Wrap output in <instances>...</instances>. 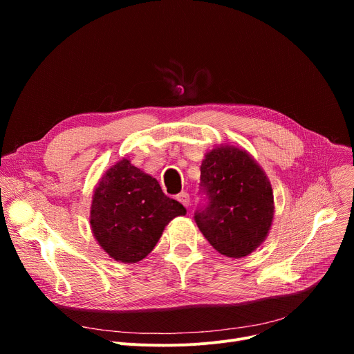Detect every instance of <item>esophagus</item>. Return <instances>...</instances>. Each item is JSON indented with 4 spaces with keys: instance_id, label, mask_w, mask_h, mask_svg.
<instances>
[{
    "instance_id": "obj_1",
    "label": "esophagus",
    "mask_w": 354,
    "mask_h": 354,
    "mask_svg": "<svg viewBox=\"0 0 354 354\" xmlns=\"http://www.w3.org/2000/svg\"><path fill=\"white\" fill-rule=\"evenodd\" d=\"M176 199L182 203V205L185 208L189 207V202H191V198H189V194L188 192H180L179 195H176Z\"/></svg>"
}]
</instances>
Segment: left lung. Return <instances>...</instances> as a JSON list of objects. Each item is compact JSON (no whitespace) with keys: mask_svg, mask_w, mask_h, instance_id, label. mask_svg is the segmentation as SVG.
<instances>
[{"mask_svg":"<svg viewBox=\"0 0 354 354\" xmlns=\"http://www.w3.org/2000/svg\"><path fill=\"white\" fill-rule=\"evenodd\" d=\"M199 194L194 219L218 252L241 258L263 243L272 222L274 196L266 174L245 151H211L201 165Z\"/></svg>","mask_w":354,"mask_h":354,"instance_id":"obj_1","label":"left lung"}]
</instances>
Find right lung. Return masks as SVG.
Returning a JSON list of instances; mask_svg holds the SVG:
<instances>
[{
  "instance_id": "right-lung-1",
  "label": "right lung",
  "mask_w": 354,
  "mask_h": 354,
  "mask_svg": "<svg viewBox=\"0 0 354 354\" xmlns=\"http://www.w3.org/2000/svg\"><path fill=\"white\" fill-rule=\"evenodd\" d=\"M187 214L159 182L127 159L111 166L93 195L90 224L102 248L116 261L138 263L151 252L165 227Z\"/></svg>"
}]
</instances>
